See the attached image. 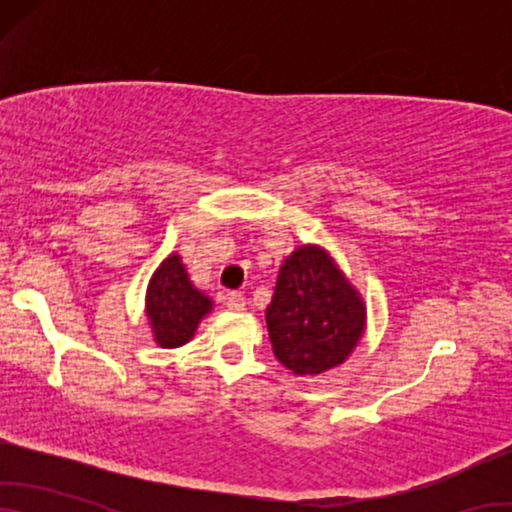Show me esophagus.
Masks as SVG:
<instances>
[{"label": "esophagus", "instance_id": "1", "mask_svg": "<svg viewBox=\"0 0 512 512\" xmlns=\"http://www.w3.org/2000/svg\"><path fill=\"white\" fill-rule=\"evenodd\" d=\"M226 307H228V310H233V312H242L244 307H247V298H244L242 293H228Z\"/></svg>", "mask_w": 512, "mask_h": 512}]
</instances>
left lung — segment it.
Instances as JSON below:
<instances>
[{
  "mask_svg": "<svg viewBox=\"0 0 512 512\" xmlns=\"http://www.w3.org/2000/svg\"><path fill=\"white\" fill-rule=\"evenodd\" d=\"M265 324L282 366L293 375H321L359 345L366 303L326 249L303 244L279 268Z\"/></svg>",
  "mask_w": 512,
  "mask_h": 512,
  "instance_id": "1",
  "label": "left lung"
}]
</instances>
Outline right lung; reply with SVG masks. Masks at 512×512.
<instances>
[{"label": "right lung", "instance_id": "right-lung-1", "mask_svg": "<svg viewBox=\"0 0 512 512\" xmlns=\"http://www.w3.org/2000/svg\"><path fill=\"white\" fill-rule=\"evenodd\" d=\"M212 307V298L193 286L179 254L167 256L146 286V319L153 340L165 349L191 342L200 321L212 312Z\"/></svg>", "mask_w": 512, "mask_h": 512}]
</instances>
